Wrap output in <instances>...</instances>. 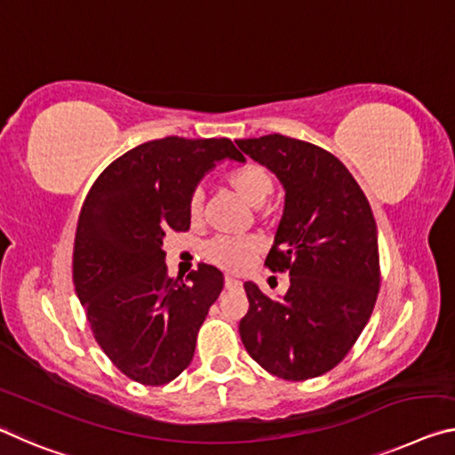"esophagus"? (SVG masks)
I'll use <instances>...</instances> for the list:
<instances>
[{"label": "esophagus", "mask_w": 455, "mask_h": 455, "mask_svg": "<svg viewBox=\"0 0 455 455\" xmlns=\"http://www.w3.org/2000/svg\"><path fill=\"white\" fill-rule=\"evenodd\" d=\"M243 283L239 279H235V277H225V287L227 290H239Z\"/></svg>", "instance_id": "obj_1"}]
</instances>
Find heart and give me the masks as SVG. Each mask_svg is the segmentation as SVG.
<instances>
[{"instance_id": "b5f03b06", "label": "heart", "mask_w": 455, "mask_h": 455, "mask_svg": "<svg viewBox=\"0 0 455 455\" xmlns=\"http://www.w3.org/2000/svg\"><path fill=\"white\" fill-rule=\"evenodd\" d=\"M225 182L230 190L249 206L259 208L271 196L273 192V176L271 172L261 164L247 162L239 168L230 170ZM204 208V194L200 188L190 194L188 214L192 222H198ZM263 253V243L255 236H241V239H230V236H219L212 239L204 247V257L212 265L227 273H243L247 271L251 263Z\"/></svg>"}]
</instances>
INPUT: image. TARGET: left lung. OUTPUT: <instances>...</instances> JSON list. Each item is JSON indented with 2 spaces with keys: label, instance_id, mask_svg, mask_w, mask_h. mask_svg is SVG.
<instances>
[{
  "label": "left lung",
  "instance_id": "8db88e82",
  "mask_svg": "<svg viewBox=\"0 0 455 455\" xmlns=\"http://www.w3.org/2000/svg\"><path fill=\"white\" fill-rule=\"evenodd\" d=\"M236 146L283 184L285 211L265 267L290 273L281 299L244 283L249 312L239 323L241 340L279 379L320 377L342 363L377 304L372 208L346 165L314 143L271 133Z\"/></svg>",
  "mask_w": 455,
  "mask_h": 455
}]
</instances>
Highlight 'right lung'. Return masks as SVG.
Here are the masks:
<instances>
[{
    "label": "right lung",
    "mask_w": 455,
    "mask_h": 455,
    "mask_svg": "<svg viewBox=\"0 0 455 455\" xmlns=\"http://www.w3.org/2000/svg\"><path fill=\"white\" fill-rule=\"evenodd\" d=\"M244 162L227 137H164L129 149L100 172L76 222L72 279L92 336L135 383L160 387L188 369L198 330L225 285L200 263L170 277L164 236L190 228L188 200L220 160Z\"/></svg>",
    "instance_id": "obj_1"
}]
</instances>
